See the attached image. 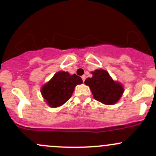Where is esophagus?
I'll use <instances>...</instances> for the list:
<instances>
[{
    "label": "esophagus",
    "instance_id": "obj_1",
    "mask_svg": "<svg viewBox=\"0 0 156 156\" xmlns=\"http://www.w3.org/2000/svg\"><path fill=\"white\" fill-rule=\"evenodd\" d=\"M85 78H86V76H85V75H83V76H82V80H83V82H85Z\"/></svg>",
    "mask_w": 156,
    "mask_h": 156
}]
</instances>
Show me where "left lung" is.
Instances as JSON below:
<instances>
[{
    "instance_id": "1",
    "label": "left lung",
    "mask_w": 156,
    "mask_h": 156,
    "mask_svg": "<svg viewBox=\"0 0 156 156\" xmlns=\"http://www.w3.org/2000/svg\"><path fill=\"white\" fill-rule=\"evenodd\" d=\"M91 73L93 76L87 78L85 84L91 88L94 98L105 105L116 103L124 91L122 85L114 81L105 70H95Z\"/></svg>"
}]
</instances>
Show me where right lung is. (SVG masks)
Here are the masks:
<instances>
[{"instance_id":"obj_1","label":"right lung","mask_w":156,"mask_h":156,"mask_svg":"<svg viewBox=\"0 0 156 156\" xmlns=\"http://www.w3.org/2000/svg\"><path fill=\"white\" fill-rule=\"evenodd\" d=\"M83 80L77 75L58 71L48 83L43 85L41 93L49 106L56 108L63 105L71 98L76 85Z\"/></svg>"}]
</instances>
